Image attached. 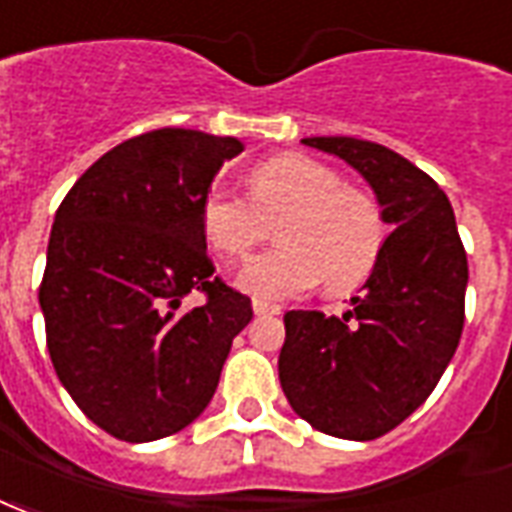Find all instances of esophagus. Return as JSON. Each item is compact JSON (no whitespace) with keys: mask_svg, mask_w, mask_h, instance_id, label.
I'll use <instances>...</instances> for the list:
<instances>
[{"mask_svg":"<svg viewBox=\"0 0 512 512\" xmlns=\"http://www.w3.org/2000/svg\"><path fill=\"white\" fill-rule=\"evenodd\" d=\"M252 309H255V314H279V306L268 304V301H260V298L252 301Z\"/></svg>","mask_w":512,"mask_h":512,"instance_id":"obj_1","label":"esophagus"}]
</instances>
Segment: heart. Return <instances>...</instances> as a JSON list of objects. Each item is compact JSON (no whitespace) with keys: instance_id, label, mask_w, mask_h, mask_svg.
Listing matches in <instances>:
<instances>
[{"instance_id":"1","label":"heart","mask_w":512,"mask_h":512,"mask_svg":"<svg viewBox=\"0 0 512 512\" xmlns=\"http://www.w3.org/2000/svg\"><path fill=\"white\" fill-rule=\"evenodd\" d=\"M249 198L214 189L200 208L211 249L244 260L276 223L279 246L249 260L236 285L260 301H285L325 282L328 293L363 285L385 246L377 200L347 187L339 173L306 154H276L249 170Z\"/></svg>"}]
</instances>
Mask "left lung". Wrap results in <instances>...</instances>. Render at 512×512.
Instances as JSON below:
<instances>
[{
    "label": "left lung",
    "instance_id": "obj_1",
    "mask_svg": "<svg viewBox=\"0 0 512 512\" xmlns=\"http://www.w3.org/2000/svg\"><path fill=\"white\" fill-rule=\"evenodd\" d=\"M301 143L358 170L393 233L342 317L285 314L279 382L314 429L366 442L410 418L448 369L464 328L467 252L445 192L401 154L358 138Z\"/></svg>",
    "mask_w": 512,
    "mask_h": 512
}]
</instances>
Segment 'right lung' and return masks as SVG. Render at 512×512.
Listing matches in <instances>:
<instances>
[{
	"label": "right lung",
	"instance_id": "1",
	"mask_svg": "<svg viewBox=\"0 0 512 512\" xmlns=\"http://www.w3.org/2000/svg\"><path fill=\"white\" fill-rule=\"evenodd\" d=\"M238 138L146 132L102 154L56 211L40 285L59 380L124 442L176 434L217 391L252 301L214 274L200 208ZM198 289L207 304L179 313Z\"/></svg>",
	"mask_w": 512,
	"mask_h": 512
}]
</instances>
